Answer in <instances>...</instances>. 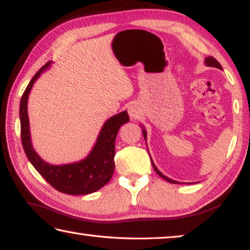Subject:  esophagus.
I'll return each instance as SVG.
<instances>
[{"mask_svg":"<svg viewBox=\"0 0 250 250\" xmlns=\"http://www.w3.org/2000/svg\"><path fill=\"white\" fill-rule=\"evenodd\" d=\"M128 114L133 120H136L139 115V109L136 105H130L128 107Z\"/></svg>","mask_w":250,"mask_h":250,"instance_id":"esophagus-1","label":"esophagus"}]
</instances>
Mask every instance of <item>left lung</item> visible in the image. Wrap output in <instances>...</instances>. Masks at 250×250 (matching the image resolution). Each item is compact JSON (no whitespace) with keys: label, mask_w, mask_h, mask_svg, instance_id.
<instances>
[{"label":"left lung","mask_w":250,"mask_h":250,"mask_svg":"<svg viewBox=\"0 0 250 250\" xmlns=\"http://www.w3.org/2000/svg\"><path fill=\"white\" fill-rule=\"evenodd\" d=\"M206 64L208 65V66H212V67H216V68H220V69H222V66H221V64L218 62V61H216L213 56H208V58H206ZM143 134H144V136H145V138H146V131L144 130L143 131ZM151 163H152V167H153V168H154V171L158 173V175H160L161 176L162 178H164V180L166 181H167L168 183H172V184H178L176 181H174V180H172V178H168V177H167V176H164L163 174L159 171V169L157 168V167L154 166V163L152 162V160H151Z\"/></svg>","instance_id":"8db88e82"}]
</instances>
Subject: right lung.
<instances>
[{
    "instance_id": "obj_1",
    "label": "right lung",
    "mask_w": 250,
    "mask_h": 250,
    "mask_svg": "<svg viewBox=\"0 0 250 250\" xmlns=\"http://www.w3.org/2000/svg\"><path fill=\"white\" fill-rule=\"evenodd\" d=\"M50 63L48 62L38 70L21 96L20 117L22 148L32 166L56 190L68 195L91 194L109 183L114 173L116 135L119 133L120 127L129 121V116L127 114V111H124L107 120L99 134L92 151L81 162L65 164V166H51L44 162L31 146L27 101L32 84L40 76V74L49 66Z\"/></svg>"
}]
</instances>
